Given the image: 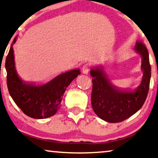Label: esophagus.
Listing matches in <instances>:
<instances>
[{"instance_id": "34e87169", "label": "esophagus", "mask_w": 158, "mask_h": 158, "mask_svg": "<svg viewBox=\"0 0 158 158\" xmlns=\"http://www.w3.org/2000/svg\"><path fill=\"white\" fill-rule=\"evenodd\" d=\"M89 70H90V66L88 64H84L83 67H82V72H83V74H88Z\"/></svg>"}]
</instances>
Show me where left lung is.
Listing matches in <instances>:
<instances>
[{
  "mask_svg": "<svg viewBox=\"0 0 158 158\" xmlns=\"http://www.w3.org/2000/svg\"><path fill=\"white\" fill-rule=\"evenodd\" d=\"M134 50L142 57L143 72L141 84L133 91L124 90L114 86L102 67L92 68L93 77L91 105L98 117L110 123L124 121L141 108L148 93L151 68L148 51L142 42H136Z\"/></svg>",
  "mask_w": 158,
  "mask_h": 158,
  "instance_id": "obj_1",
  "label": "left lung"
}]
</instances>
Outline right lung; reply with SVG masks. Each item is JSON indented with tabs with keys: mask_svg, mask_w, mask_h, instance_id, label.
Listing matches in <instances>:
<instances>
[{
	"mask_svg": "<svg viewBox=\"0 0 158 158\" xmlns=\"http://www.w3.org/2000/svg\"><path fill=\"white\" fill-rule=\"evenodd\" d=\"M15 42V38L12 44ZM12 44L6 60L7 85L10 95L27 116L34 119L52 117L60 109L67 87L81 74L80 69H74L59 74L45 84L27 83L17 73Z\"/></svg>",
	"mask_w": 158,
	"mask_h": 158,
	"instance_id": "1",
	"label": "right lung"
}]
</instances>
